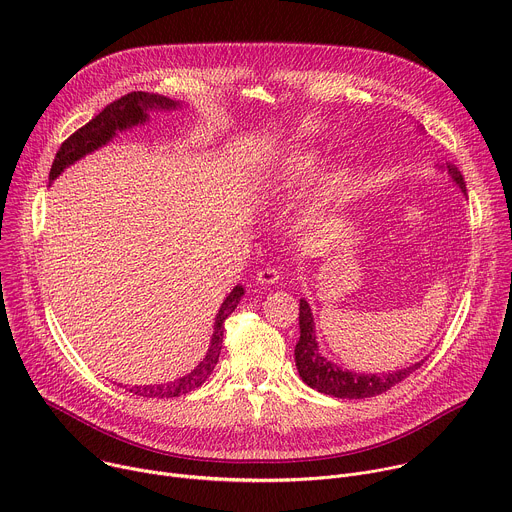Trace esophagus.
<instances>
[{"instance_id": "obj_1", "label": "esophagus", "mask_w": 512, "mask_h": 512, "mask_svg": "<svg viewBox=\"0 0 512 512\" xmlns=\"http://www.w3.org/2000/svg\"><path fill=\"white\" fill-rule=\"evenodd\" d=\"M257 283L261 285H275L279 281V271L275 267H267V269H261L257 271Z\"/></svg>"}]
</instances>
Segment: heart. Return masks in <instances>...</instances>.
I'll use <instances>...</instances> for the list:
<instances>
[{
    "instance_id": "b5f03b06",
    "label": "heart",
    "mask_w": 512,
    "mask_h": 512,
    "mask_svg": "<svg viewBox=\"0 0 512 512\" xmlns=\"http://www.w3.org/2000/svg\"><path fill=\"white\" fill-rule=\"evenodd\" d=\"M318 168V156L308 152H294L289 154L279 170L277 178L265 186V190H279V188H294L298 184H304ZM350 190V174L346 168H332L320 182L318 188V202L320 206L336 204L346 198Z\"/></svg>"
}]
</instances>
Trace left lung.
Here are the masks:
<instances>
[{
    "instance_id": "left-lung-1",
    "label": "left lung",
    "mask_w": 512,
    "mask_h": 512,
    "mask_svg": "<svg viewBox=\"0 0 512 512\" xmlns=\"http://www.w3.org/2000/svg\"><path fill=\"white\" fill-rule=\"evenodd\" d=\"M446 172L454 180V184L462 190L466 196V182L460 174V170L452 164L446 166ZM296 367L302 377V381L316 389L318 393L338 397V399H367L381 395L407 379L415 369H419L423 360L411 364L407 369H397L383 375H371V373H354L338 367L336 362L328 360L316 340V324L312 316L310 304L302 298L300 300V340L296 344Z\"/></svg>"
}]
</instances>
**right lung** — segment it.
Wrapping results in <instances>:
<instances>
[{
    "label": "right lung",
    "mask_w": 512,
    "mask_h": 512,
    "mask_svg": "<svg viewBox=\"0 0 512 512\" xmlns=\"http://www.w3.org/2000/svg\"><path fill=\"white\" fill-rule=\"evenodd\" d=\"M176 109H182V101H174L164 95L143 93V91H133L113 101L95 119H91L85 127L72 133L60 145V150L56 152V158L52 162L48 180L54 182L68 166L79 162L87 154H93L99 148H103V145H107L119 131H127L135 125H143L150 119L148 115L150 111H176ZM243 296H245V287L235 285L231 294L221 304V310H218L214 318V332L210 336V346L206 350V356L198 362V367H194V371L164 385H135L129 389V393L139 397H152V399L154 397L170 399V397H180L198 389L216 367L218 354H221V348H223V330H225L223 324L235 312Z\"/></svg>",
    "instance_id": "add662e5"
}]
</instances>
